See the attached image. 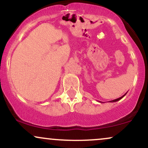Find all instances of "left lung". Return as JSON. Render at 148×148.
<instances>
[{
    "instance_id": "8db88e82",
    "label": "left lung",
    "mask_w": 148,
    "mask_h": 148,
    "mask_svg": "<svg viewBox=\"0 0 148 148\" xmlns=\"http://www.w3.org/2000/svg\"><path fill=\"white\" fill-rule=\"evenodd\" d=\"M126 94H127V92L125 93V95H124L123 96H122V97H119V98H118V99H113V100H112V101H110V102H115V101H119V100H120L122 99V98H123L124 97H125V95H126ZM100 102H101V101H100ZM101 103H103V102H101Z\"/></svg>"
}]
</instances>
